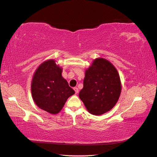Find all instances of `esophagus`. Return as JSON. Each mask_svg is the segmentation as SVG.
<instances>
[{
    "mask_svg": "<svg viewBox=\"0 0 157 157\" xmlns=\"http://www.w3.org/2000/svg\"><path fill=\"white\" fill-rule=\"evenodd\" d=\"M73 90H75V94H78V93L79 92V90H78V88L75 87L74 88H73Z\"/></svg>",
    "mask_w": 157,
    "mask_h": 157,
    "instance_id": "1",
    "label": "esophagus"
}]
</instances>
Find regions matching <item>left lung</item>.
I'll use <instances>...</instances> for the list:
<instances>
[{
	"mask_svg": "<svg viewBox=\"0 0 157 157\" xmlns=\"http://www.w3.org/2000/svg\"><path fill=\"white\" fill-rule=\"evenodd\" d=\"M121 92L117 70L104 58H96L85 70L84 87L79 97L92 115H101L114 107Z\"/></svg>",
	"mask_w": 157,
	"mask_h": 157,
	"instance_id": "8db88e82",
	"label": "left lung"
}]
</instances>
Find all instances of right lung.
Instances as JSON below:
<instances>
[{
  "instance_id": "add662e5",
  "label": "right lung",
  "mask_w": 157,
  "mask_h": 157,
  "mask_svg": "<svg viewBox=\"0 0 157 157\" xmlns=\"http://www.w3.org/2000/svg\"><path fill=\"white\" fill-rule=\"evenodd\" d=\"M62 71L55 59H48L38 67L32 79L33 101L40 109L52 115L58 114L67 98L75 94Z\"/></svg>"
}]
</instances>
